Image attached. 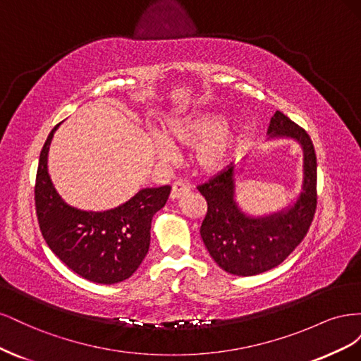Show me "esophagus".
<instances>
[{
  "mask_svg": "<svg viewBox=\"0 0 361 361\" xmlns=\"http://www.w3.org/2000/svg\"><path fill=\"white\" fill-rule=\"evenodd\" d=\"M190 192V187L187 183H183L180 180L174 182L173 187H171V194H170V199L171 200H176V199H180L183 197V195H187Z\"/></svg>",
  "mask_w": 361,
  "mask_h": 361,
  "instance_id": "obj_1",
  "label": "esophagus"
}]
</instances>
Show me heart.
Here are the masks:
<instances>
[{
	"instance_id": "b5f03b06",
	"label": "heart",
	"mask_w": 361,
	"mask_h": 361,
	"mask_svg": "<svg viewBox=\"0 0 361 361\" xmlns=\"http://www.w3.org/2000/svg\"><path fill=\"white\" fill-rule=\"evenodd\" d=\"M220 122L221 116L214 111L169 120L154 140V147L161 158H171V146H194V169L202 174H215L231 162L239 140L238 125Z\"/></svg>"
}]
</instances>
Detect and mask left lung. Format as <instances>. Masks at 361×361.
Segmentation results:
<instances>
[{
    "mask_svg": "<svg viewBox=\"0 0 361 361\" xmlns=\"http://www.w3.org/2000/svg\"><path fill=\"white\" fill-rule=\"evenodd\" d=\"M268 135L297 141L302 150L301 191L289 206L262 216L245 214L236 202L235 167L199 187L207 202L202 239L216 265L233 276H256L280 265L302 241L316 209V155L309 134L276 111Z\"/></svg>",
    "mask_w": 361,
    "mask_h": 361,
    "instance_id": "obj_1",
    "label": "left lung"
}]
</instances>
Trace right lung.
<instances>
[{"label":"right lung","mask_w":361,"mask_h":361,"mask_svg":"<svg viewBox=\"0 0 361 361\" xmlns=\"http://www.w3.org/2000/svg\"><path fill=\"white\" fill-rule=\"evenodd\" d=\"M54 128L40 152L35 200L40 232L64 265L85 280L101 285L129 279L150 245L152 218L162 209L170 185L143 188L108 211H82L61 199L48 173Z\"/></svg>","instance_id":"add662e5"}]
</instances>
